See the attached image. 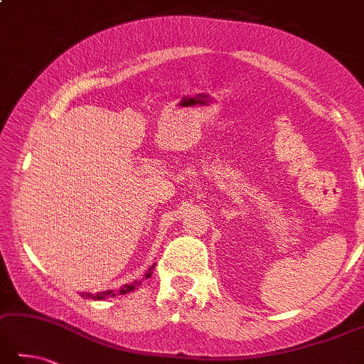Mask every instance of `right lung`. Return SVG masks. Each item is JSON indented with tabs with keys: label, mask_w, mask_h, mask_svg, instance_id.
Returning a JSON list of instances; mask_svg holds the SVG:
<instances>
[{
	"label": "right lung",
	"mask_w": 364,
	"mask_h": 364,
	"mask_svg": "<svg viewBox=\"0 0 364 364\" xmlns=\"http://www.w3.org/2000/svg\"><path fill=\"white\" fill-rule=\"evenodd\" d=\"M152 272H154V266L150 267V269L146 272V279H149L150 276H152ZM141 284V280H134L133 284H127V285H123L122 289H119V290H107V291H100V293H97V294H92V293H85V296L87 298H90V299H107V298H114V296H119V294H127V293H129V291H133L136 287H138Z\"/></svg>",
	"instance_id": "obj_1"
}]
</instances>
